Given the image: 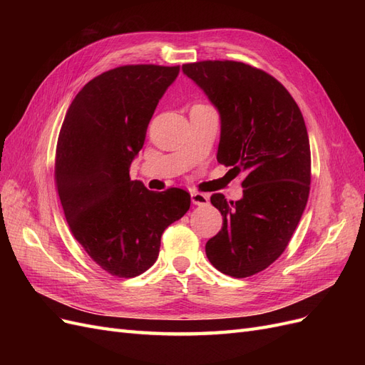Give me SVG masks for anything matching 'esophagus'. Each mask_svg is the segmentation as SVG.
<instances>
[{
  "label": "esophagus",
  "instance_id": "34e87169",
  "mask_svg": "<svg viewBox=\"0 0 365 365\" xmlns=\"http://www.w3.org/2000/svg\"><path fill=\"white\" fill-rule=\"evenodd\" d=\"M190 197H192V202H193L195 205H207L208 201H210L208 195L200 193V192H193V193L190 195Z\"/></svg>",
  "mask_w": 365,
  "mask_h": 365
}]
</instances>
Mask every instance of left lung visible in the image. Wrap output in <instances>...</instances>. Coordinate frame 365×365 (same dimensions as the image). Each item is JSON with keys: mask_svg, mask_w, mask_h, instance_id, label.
Here are the masks:
<instances>
[{"mask_svg": "<svg viewBox=\"0 0 365 365\" xmlns=\"http://www.w3.org/2000/svg\"><path fill=\"white\" fill-rule=\"evenodd\" d=\"M220 117L217 161L237 173L244 196L210 201L222 228L205 244L213 267L244 279L268 268L288 247L311 184V148L300 108L272 76L235 61L182 65Z\"/></svg>", "mask_w": 365, "mask_h": 365, "instance_id": "left-lung-1", "label": "left lung"}]
</instances>
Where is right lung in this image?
<instances>
[{
	"label": "right lung",
	"instance_id": "right-lung-1",
	"mask_svg": "<svg viewBox=\"0 0 365 365\" xmlns=\"http://www.w3.org/2000/svg\"><path fill=\"white\" fill-rule=\"evenodd\" d=\"M180 67L125 65L88 82L59 132L54 180L76 240L98 267L137 277L158 259L163 231L190 208L182 189L150 192L130 163Z\"/></svg>",
	"mask_w": 365,
	"mask_h": 365
}]
</instances>
